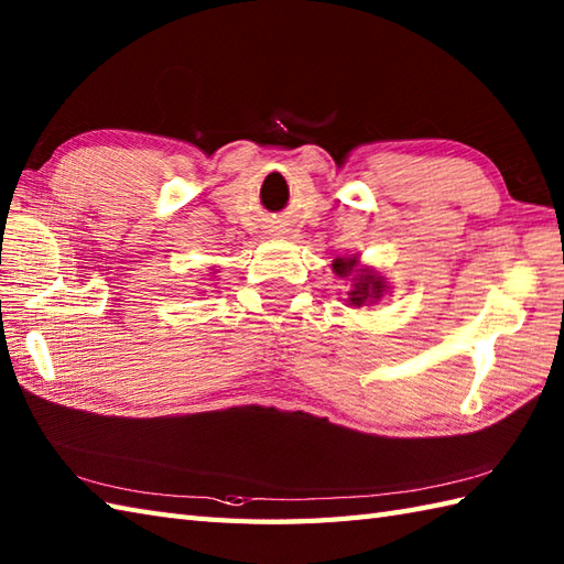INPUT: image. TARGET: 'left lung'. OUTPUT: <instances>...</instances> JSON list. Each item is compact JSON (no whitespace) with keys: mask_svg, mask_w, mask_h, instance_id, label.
<instances>
[{"mask_svg":"<svg viewBox=\"0 0 564 564\" xmlns=\"http://www.w3.org/2000/svg\"><path fill=\"white\" fill-rule=\"evenodd\" d=\"M334 273L339 275V279H348L349 274H354L355 279L349 285V305L354 307H364L376 303L378 297L386 293V281H382V275H378L376 271L370 269H358V259L356 257H344V259H334Z\"/></svg>","mask_w":564,"mask_h":564,"instance_id":"1","label":"left lung"}]
</instances>
